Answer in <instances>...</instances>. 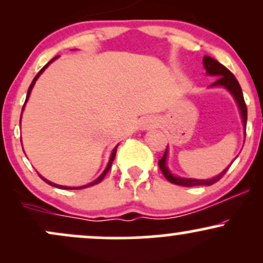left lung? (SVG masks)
<instances>
[{
	"label": "left lung",
	"instance_id": "1",
	"mask_svg": "<svg viewBox=\"0 0 263 263\" xmlns=\"http://www.w3.org/2000/svg\"><path fill=\"white\" fill-rule=\"evenodd\" d=\"M203 64L204 68L206 69V73L209 75H213V77H218V80L215 83L211 84V87L214 86H222L228 90L229 92L234 96L235 101H236L238 110H240L241 114V119H242V123L243 127L246 128V122H247V107L245 104V100H243V93L242 90H241L240 84L236 80V78L234 77V74L229 70L228 68H225L224 65L220 64L218 60H215L211 57L205 55L203 58ZM167 156H168V147L165 149L164 155L161 159L158 161V165L161 168L163 176L165 177V179L168 182L177 184V185H182V186H194V185H211V184L216 183L218 180L221 179L224 177V174L228 172L229 165L226 170H224L219 176L211 178V179H193V178H182V177H176L171 173L170 170L167 168ZM235 161V159H234ZM232 164V163H231Z\"/></svg>",
	"mask_w": 263,
	"mask_h": 263
}]
</instances>
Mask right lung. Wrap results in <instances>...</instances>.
Returning <instances> with one entry per match:
<instances>
[{
  "mask_svg": "<svg viewBox=\"0 0 263 263\" xmlns=\"http://www.w3.org/2000/svg\"><path fill=\"white\" fill-rule=\"evenodd\" d=\"M57 58H58V57H55V58H53L52 60H50V62H48L47 64H45V65L43 66V68H42L41 70H39V73H38L37 75H35V77H34V79H33V81H32V84H31V85H29V87H28V92H27V98H26L25 105H26V102L28 101V98H29V95H31V91H32L33 86H34L35 81H37V79H38V78H39V75H41L42 73H43V71L45 70V68H47V66L49 65L50 63L54 62V60H55ZM25 105H23V108H25ZM23 108H22V111H23ZM20 123H21V121H20ZM116 148H117V146L115 147V148L112 149V153H111V156H110V159H108V163H107L106 168H105V171L102 172V173H101V176L99 177L98 179H95V180H93V182L89 183V184H86V185H83V186H65V185H59V184H55V183H52V182H49V180H48V179H45V178L42 177L41 174H39V177H41L42 179H43L45 183H48V184H49V185H52V186H55V188H59V189H83V188H87V186H92V185H95V184H99V183H100L101 180L104 179V178H105V176H106V174H107V172L110 171V168H111V164H112V162H114V159H115V156H116Z\"/></svg>",
  "mask_w": 263,
  "mask_h": 263,
  "instance_id": "add662e5",
  "label": "right lung"
}]
</instances>
